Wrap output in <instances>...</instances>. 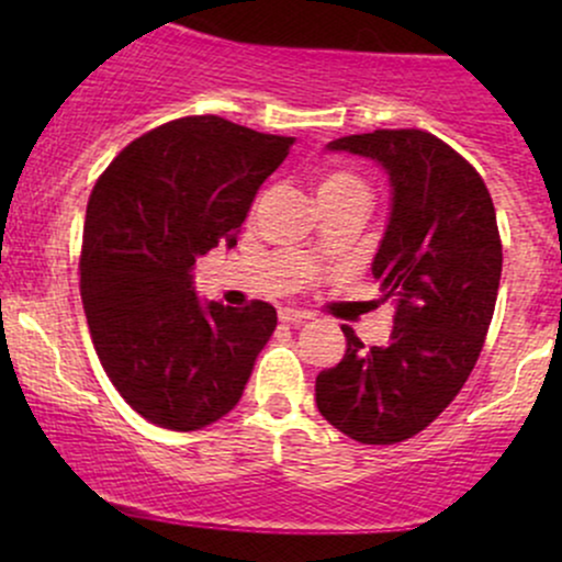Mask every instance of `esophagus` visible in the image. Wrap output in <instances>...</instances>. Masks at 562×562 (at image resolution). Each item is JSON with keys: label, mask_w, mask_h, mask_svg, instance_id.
<instances>
[{"label": "esophagus", "mask_w": 562, "mask_h": 562, "mask_svg": "<svg viewBox=\"0 0 562 562\" xmlns=\"http://www.w3.org/2000/svg\"><path fill=\"white\" fill-rule=\"evenodd\" d=\"M312 319V314L308 312H301V308H280V322H288V325H295V322H306Z\"/></svg>", "instance_id": "34e87169"}]
</instances>
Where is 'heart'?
I'll return each mask as SVG.
<instances>
[{
  "instance_id": "heart-1",
  "label": "heart",
  "mask_w": 562,
  "mask_h": 562,
  "mask_svg": "<svg viewBox=\"0 0 562 562\" xmlns=\"http://www.w3.org/2000/svg\"><path fill=\"white\" fill-rule=\"evenodd\" d=\"M340 195H364L370 198L362 179L346 171H327L317 179V198H340Z\"/></svg>"
}]
</instances>
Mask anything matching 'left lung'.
Masks as SVG:
<instances>
[{"instance_id": "left-lung-1", "label": "left lung", "mask_w": 562, "mask_h": 562, "mask_svg": "<svg viewBox=\"0 0 562 562\" xmlns=\"http://www.w3.org/2000/svg\"><path fill=\"white\" fill-rule=\"evenodd\" d=\"M327 150L389 177L372 277L396 317L389 344L372 348L344 325L346 353L317 375V406L353 441L396 443L428 428L479 362L502 277L494 203L479 171L420 128L348 134Z\"/></svg>"}]
</instances>
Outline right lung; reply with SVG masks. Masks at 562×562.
Masks as SVG:
<instances>
[{
    "mask_svg": "<svg viewBox=\"0 0 562 562\" xmlns=\"http://www.w3.org/2000/svg\"><path fill=\"white\" fill-rule=\"evenodd\" d=\"M293 142L190 115L124 147L89 195L81 301L94 351L126 404L160 428L227 415L272 338L274 306L200 301L192 272L216 245L235 248Z\"/></svg>",
    "mask_w": 562,
    "mask_h": 562,
    "instance_id": "1",
    "label": "right lung"
}]
</instances>
